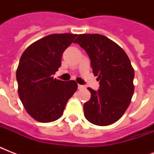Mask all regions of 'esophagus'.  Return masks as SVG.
Masks as SVG:
<instances>
[{
	"label": "esophagus",
	"mask_w": 154,
	"mask_h": 154,
	"mask_svg": "<svg viewBox=\"0 0 154 154\" xmlns=\"http://www.w3.org/2000/svg\"><path fill=\"white\" fill-rule=\"evenodd\" d=\"M85 87L84 85H78V89H84Z\"/></svg>",
	"instance_id": "obj_1"
}]
</instances>
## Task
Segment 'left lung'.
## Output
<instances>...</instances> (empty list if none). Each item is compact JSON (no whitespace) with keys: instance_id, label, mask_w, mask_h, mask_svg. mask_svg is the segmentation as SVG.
I'll list each match as a JSON object with an SVG mask.
<instances>
[{"instance_id":"8db88e82","label":"left lung","mask_w":154,"mask_h":154,"mask_svg":"<svg viewBox=\"0 0 154 154\" xmlns=\"http://www.w3.org/2000/svg\"><path fill=\"white\" fill-rule=\"evenodd\" d=\"M75 43L86 51L100 89L91 88L89 101L84 104L85 117L92 124L105 126L122 117L134 92V70L129 58L117 44L101 34H79Z\"/></svg>"}]
</instances>
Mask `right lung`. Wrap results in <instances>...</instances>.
I'll return each mask as SVG.
<instances>
[{
    "label": "right lung",
    "instance_id": "1",
    "mask_svg": "<svg viewBox=\"0 0 154 154\" xmlns=\"http://www.w3.org/2000/svg\"><path fill=\"white\" fill-rule=\"evenodd\" d=\"M77 34L54 33L31 44L17 69L18 94L25 110L37 122H51L63 114L77 89L75 81L63 82L53 75L61 65L63 52Z\"/></svg>",
    "mask_w": 154,
    "mask_h": 154
}]
</instances>
